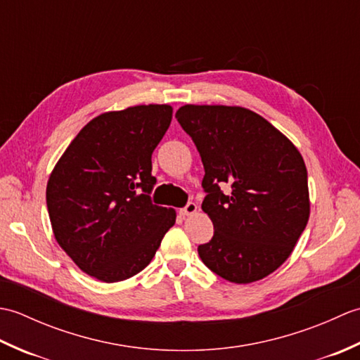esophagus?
I'll list each match as a JSON object with an SVG mask.
<instances>
[{
	"mask_svg": "<svg viewBox=\"0 0 360 360\" xmlns=\"http://www.w3.org/2000/svg\"><path fill=\"white\" fill-rule=\"evenodd\" d=\"M198 210V205L195 202H188L184 209H181V215L182 217H188V215H193Z\"/></svg>",
	"mask_w": 360,
	"mask_h": 360,
	"instance_id": "obj_1",
	"label": "esophagus"
}]
</instances>
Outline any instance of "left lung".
Segmentation results:
<instances>
[{
	"label": "left lung",
	"instance_id": "left-lung-1",
	"mask_svg": "<svg viewBox=\"0 0 360 360\" xmlns=\"http://www.w3.org/2000/svg\"><path fill=\"white\" fill-rule=\"evenodd\" d=\"M176 119L195 142L205 172L201 207L215 233L198 246L202 263L238 285L267 277L286 262L309 219L300 151L241 106L184 105Z\"/></svg>",
	"mask_w": 360,
	"mask_h": 360
}]
</instances>
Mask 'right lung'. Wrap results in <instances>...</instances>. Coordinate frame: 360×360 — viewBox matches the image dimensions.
Listing matches in <instances>:
<instances>
[{
    "label": "right lung",
    "instance_id": "1",
    "mask_svg": "<svg viewBox=\"0 0 360 360\" xmlns=\"http://www.w3.org/2000/svg\"><path fill=\"white\" fill-rule=\"evenodd\" d=\"M170 105L103 112L80 129L46 187L52 232L83 272L105 283L147 267L174 221L151 202V155L170 127Z\"/></svg>",
    "mask_w": 360,
    "mask_h": 360
}]
</instances>
